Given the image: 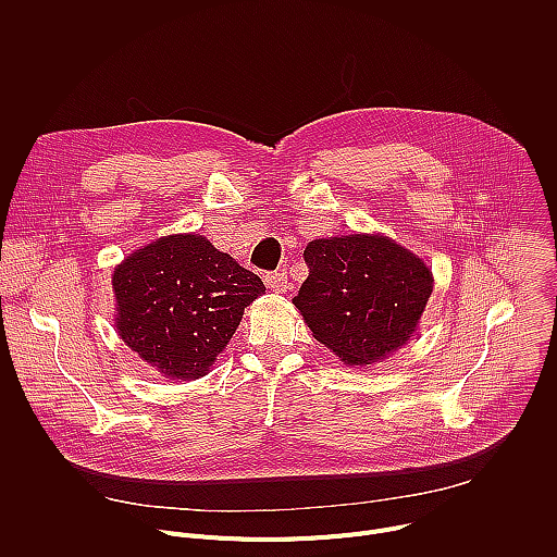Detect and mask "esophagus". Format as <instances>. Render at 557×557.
I'll use <instances>...</instances> for the list:
<instances>
[{"label":"esophagus","mask_w":557,"mask_h":557,"mask_svg":"<svg viewBox=\"0 0 557 557\" xmlns=\"http://www.w3.org/2000/svg\"><path fill=\"white\" fill-rule=\"evenodd\" d=\"M264 284L273 293H284L288 288V277H286L284 271H271V273L264 275Z\"/></svg>","instance_id":"esophagus-1"}]
</instances>
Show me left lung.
Returning <instances> with one entry per match:
<instances>
[{"mask_svg": "<svg viewBox=\"0 0 557 557\" xmlns=\"http://www.w3.org/2000/svg\"><path fill=\"white\" fill-rule=\"evenodd\" d=\"M293 297L312 337L344 363L366 366L401 348L432 295V271L383 235L314 240Z\"/></svg>", "mask_w": 557, "mask_h": 557, "instance_id": "8db88e82", "label": "left lung"}]
</instances>
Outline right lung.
<instances>
[{"mask_svg": "<svg viewBox=\"0 0 557 557\" xmlns=\"http://www.w3.org/2000/svg\"><path fill=\"white\" fill-rule=\"evenodd\" d=\"M121 339L168 379H198L267 288L202 235H170L112 277Z\"/></svg>", "mask_w": 557, "mask_h": 557, "instance_id": "obj_1", "label": "right lung"}]
</instances>
